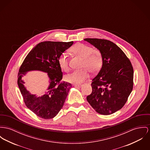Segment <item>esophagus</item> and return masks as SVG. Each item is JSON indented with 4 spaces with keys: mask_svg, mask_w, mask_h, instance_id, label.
Here are the masks:
<instances>
[{
    "mask_svg": "<svg viewBox=\"0 0 150 150\" xmlns=\"http://www.w3.org/2000/svg\"><path fill=\"white\" fill-rule=\"evenodd\" d=\"M74 87H75L76 88H79V87H80L81 86V84H74Z\"/></svg>",
    "mask_w": 150,
    "mask_h": 150,
    "instance_id": "34e87169",
    "label": "esophagus"
}]
</instances>
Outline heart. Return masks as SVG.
Wrapping results in <instances>:
<instances>
[{
	"instance_id": "1",
	"label": "heart",
	"mask_w": 150,
	"mask_h": 150,
	"mask_svg": "<svg viewBox=\"0 0 150 150\" xmlns=\"http://www.w3.org/2000/svg\"><path fill=\"white\" fill-rule=\"evenodd\" d=\"M72 53L84 59L81 71H74L65 76V79L75 84H81L90 76V71L92 74L98 72L102 67L103 57L101 52L98 49H93L88 45L77 43L70 49ZM58 63L61 69L67 71L69 69V58L66 53H63L59 58Z\"/></svg>"
}]
</instances>
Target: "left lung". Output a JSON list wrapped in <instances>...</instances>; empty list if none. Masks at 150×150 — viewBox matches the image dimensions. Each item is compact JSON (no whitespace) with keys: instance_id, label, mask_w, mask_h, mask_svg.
Returning <instances> with one entry per match:
<instances>
[{"instance_id":"8db88e82","label":"left lung","mask_w":150,"mask_h":150,"mask_svg":"<svg viewBox=\"0 0 150 150\" xmlns=\"http://www.w3.org/2000/svg\"><path fill=\"white\" fill-rule=\"evenodd\" d=\"M84 40L99 50L103 57L102 67L92 80V93L87 100L98 113L112 114L124 106L132 90V66L123 51L113 42L95 38Z\"/></svg>"}]
</instances>
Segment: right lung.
<instances>
[{"label": "right lung", "mask_w": 150, "mask_h": 150, "mask_svg": "<svg viewBox=\"0 0 150 150\" xmlns=\"http://www.w3.org/2000/svg\"><path fill=\"white\" fill-rule=\"evenodd\" d=\"M73 42L47 41L34 47L23 61L18 73V84L25 105L35 114L45 119L54 117L63 107L72 86L61 82L63 73L58 63L60 56L73 45ZM40 70L47 73L50 79L46 93L38 97L25 88L21 79L27 71Z\"/></svg>", "instance_id": "add662e5"}]
</instances>
